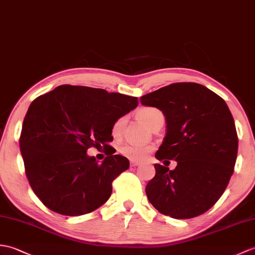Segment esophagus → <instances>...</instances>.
Wrapping results in <instances>:
<instances>
[{
	"label": "esophagus",
	"instance_id": "34e87169",
	"mask_svg": "<svg viewBox=\"0 0 255 255\" xmlns=\"http://www.w3.org/2000/svg\"><path fill=\"white\" fill-rule=\"evenodd\" d=\"M140 163L138 162H130V167H135V166H139Z\"/></svg>",
	"mask_w": 255,
	"mask_h": 255
}]
</instances>
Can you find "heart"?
Instances as JSON below:
<instances>
[{
    "label": "heart",
    "mask_w": 255,
    "mask_h": 255,
    "mask_svg": "<svg viewBox=\"0 0 255 255\" xmlns=\"http://www.w3.org/2000/svg\"><path fill=\"white\" fill-rule=\"evenodd\" d=\"M137 117L150 129H152L153 126H154L155 124L158 123L159 121H164V115L162 112L156 108H153V106H144V108L139 109L137 111ZM124 122H125V120H124L123 117H121L114 123L113 127H112V134H113L114 137H118V135L121 134ZM152 150H153V146L149 144L138 145V144L126 143V144H123L120 147V152L122 155L135 162L142 161V159L149 154Z\"/></svg>",
    "instance_id": "heart-1"
}]
</instances>
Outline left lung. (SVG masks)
I'll list each match as a JSON object with an SVG mask.
<instances>
[{
    "label": "left lung",
    "instance_id": "left-lung-1",
    "mask_svg": "<svg viewBox=\"0 0 255 255\" xmlns=\"http://www.w3.org/2000/svg\"><path fill=\"white\" fill-rule=\"evenodd\" d=\"M166 120V135L155 153V176L145 187L151 204L164 215L187 220L214 205L234 173L238 137L226 102L206 87L177 82L140 98Z\"/></svg>",
    "mask_w": 255,
    "mask_h": 255
}]
</instances>
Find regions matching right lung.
Returning a JSON list of instances; mask_svg holds the SVG:
<instances>
[{
  "instance_id": "right-lung-1",
  "label": "right lung",
  "mask_w": 255,
  "mask_h": 255,
  "mask_svg": "<svg viewBox=\"0 0 255 255\" xmlns=\"http://www.w3.org/2000/svg\"><path fill=\"white\" fill-rule=\"evenodd\" d=\"M137 105L135 97L70 85L33 101L19 145L29 183L47 209L79 216L110 199L112 181L129 168L128 158L109 153L99 164L87 150L106 149L114 123Z\"/></svg>"
}]
</instances>
